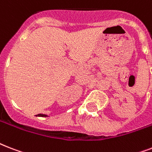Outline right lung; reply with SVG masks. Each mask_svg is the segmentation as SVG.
Wrapping results in <instances>:
<instances>
[{
    "instance_id": "right-lung-1",
    "label": "right lung",
    "mask_w": 152,
    "mask_h": 152,
    "mask_svg": "<svg viewBox=\"0 0 152 152\" xmlns=\"http://www.w3.org/2000/svg\"><path fill=\"white\" fill-rule=\"evenodd\" d=\"M36 116H39V117H47V115H46V114H42V113H39V114Z\"/></svg>"
}]
</instances>
